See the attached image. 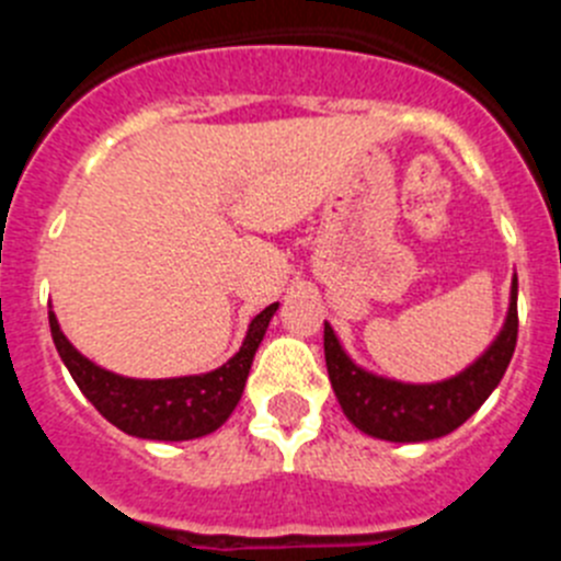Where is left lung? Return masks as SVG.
<instances>
[{"label": "left lung", "instance_id": "1", "mask_svg": "<svg viewBox=\"0 0 561 561\" xmlns=\"http://www.w3.org/2000/svg\"><path fill=\"white\" fill-rule=\"evenodd\" d=\"M514 345H517V275L512 277L503 329L472 365H466L449 379L415 385V381L379 376L351 359L331 323H325L323 331L325 368L345 419L370 438L393 440V444L444 438L466 419H472L503 379L514 356Z\"/></svg>", "mask_w": 561, "mask_h": 561}]
</instances>
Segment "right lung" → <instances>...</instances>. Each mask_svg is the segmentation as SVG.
<instances>
[{"label":"right lung","instance_id":"1","mask_svg":"<svg viewBox=\"0 0 561 561\" xmlns=\"http://www.w3.org/2000/svg\"><path fill=\"white\" fill-rule=\"evenodd\" d=\"M277 306L280 304L266 306L261 314L252 317L241 348L225 365L207 374L173 376V379H134L95 365L67 340L53 306H49V331L69 376L108 424L134 438L193 440L216 433L230 419L244 393L252 359Z\"/></svg>","mask_w":561,"mask_h":561}]
</instances>
